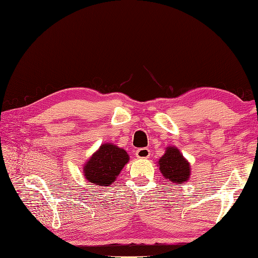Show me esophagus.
<instances>
[{
	"label": "esophagus",
	"mask_w": 258,
	"mask_h": 258,
	"mask_svg": "<svg viewBox=\"0 0 258 258\" xmlns=\"http://www.w3.org/2000/svg\"><path fill=\"white\" fill-rule=\"evenodd\" d=\"M136 156L139 159H148L150 156V150L148 148L138 149L136 152Z\"/></svg>",
	"instance_id": "obj_1"
}]
</instances>
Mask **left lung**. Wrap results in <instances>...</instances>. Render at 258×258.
<instances>
[{"label": "left lung", "mask_w": 258, "mask_h": 258, "mask_svg": "<svg viewBox=\"0 0 258 258\" xmlns=\"http://www.w3.org/2000/svg\"><path fill=\"white\" fill-rule=\"evenodd\" d=\"M159 165L163 176L172 183L183 184L189 178V163L184 159L176 148L168 147L165 154L160 159Z\"/></svg>", "instance_id": "obj_1"}]
</instances>
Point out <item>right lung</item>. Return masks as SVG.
Masks as SVG:
<instances>
[{
	"instance_id": "add662e5",
	"label": "right lung",
	"mask_w": 258,
	"mask_h": 258,
	"mask_svg": "<svg viewBox=\"0 0 258 258\" xmlns=\"http://www.w3.org/2000/svg\"><path fill=\"white\" fill-rule=\"evenodd\" d=\"M128 161L129 155L123 149L110 143L103 144L85 164L84 176L90 184L109 186Z\"/></svg>"
}]
</instances>
